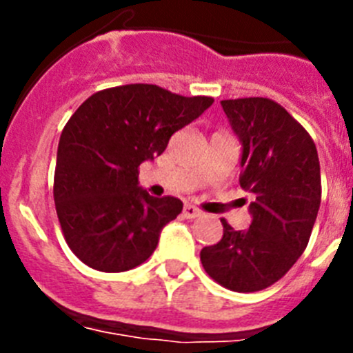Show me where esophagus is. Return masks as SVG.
<instances>
[{"label": "esophagus", "instance_id": "34e87169", "mask_svg": "<svg viewBox=\"0 0 353 353\" xmlns=\"http://www.w3.org/2000/svg\"><path fill=\"white\" fill-rule=\"evenodd\" d=\"M182 214L185 219H194V217H199V215H201V210H199V208H196L194 205L187 203V205H183Z\"/></svg>", "mask_w": 353, "mask_h": 353}]
</instances>
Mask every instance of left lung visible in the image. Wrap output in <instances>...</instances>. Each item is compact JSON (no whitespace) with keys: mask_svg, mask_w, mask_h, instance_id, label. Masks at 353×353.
I'll return each instance as SVG.
<instances>
[{"mask_svg":"<svg viewBox=\"0 0 353 353\" xmlns=\"http://www.w3.org/2000/svg\"><path fill=\"white\" fill-rule=\"evenodd\" d=\"M242 141L240 187L252 194L251 226L233 230L201 249L203 269L233 292L249 293L279 281L310 242L322 201L320 161L310 132L267 97L221 101Z\"/></svg>","mask_w":353,"mask_h":353,"instance_id":"8db88e82","label":"left lung"}]
</instances>
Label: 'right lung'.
Returning <instances> with one entry per match:
<instances>
[{"instance_id":"right-lung-1","label":"right lung","mask_w":353,"mask_h":353,"mask_svg":"<svg viewBox=\"0 0 353 353\" xmlns=\"http://www.w3.org/2000/svg\"><path fill=\"white\" fill-rule=\"evenodd\" d=\"M212 102L138 83L101 90L76 109L60 136L52 194L65 242L84 265L125 272L152 256L183 205L143 191L139 166Z\"/></svg>"}]
</instances>
